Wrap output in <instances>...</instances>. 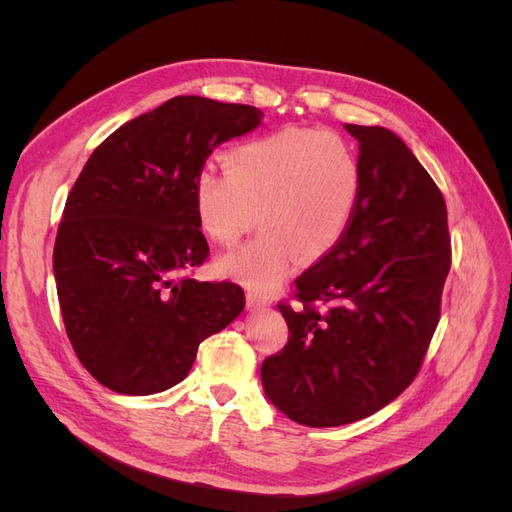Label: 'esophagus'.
Masks as SVG:
<instances>
[{"mask_svg":"<svg viewBox=\"0 0 512 512\" xmlns=\"http://www.w3.org/2000/svg\"><path fill=\"white\" fill-rule=\"evenodd\" d=\"M245 299H247V305H250V307H267L271 303L267 294H260L256 290H247Z\"/></svg>","mask_w":512,"mask_h":512,"instance_id":"obj_1","label":"esophagus"}]
</instances>
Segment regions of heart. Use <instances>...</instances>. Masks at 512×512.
<instances>
[{
  "label": "heart",
  "mask_w": 512,
  "mask_h": 512,
  "mask_svg": "<svg viewBox=\"0 0 512 512\" xmlns=\"http://www.w3.org/2000/svg\"><path fill=\"white\" fill-rule=\"evenodd\" d=\"M192 192L200 224L222 245H235L258 215L260 235L226 254L220 269L269 288L294 258L309 265L342 241L359 203L361 168L339 136L292 128L228 151L226 170L203 168Z\"/></svg>",
  "instance_id": "1"
}]
</instances>
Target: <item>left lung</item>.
<instances>
[{
    "instance_id": "1",
    "label": "left lung",
    "mask_w": 512,
    "mask_h": 512,
    "mask_svg": "<svg viewBox=\"0 0 512 512\" xmlns=\"http://www.w3.org/2000/svg\"><path fill=\"white\" fill-rule=\"evenodd\" d=\"M359 141L361 194L333 250L277 303L288 342L260 367L267 397L294 423L337 427L378 412L421 371L451 269L444 196L397 134Z\"/></svg>"
}]
</instances>
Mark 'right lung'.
<instances>
[{
	"label": "right lung",
	"mask_w": 512,
	"mask_h": 512,
	"mask_svg": "<svg viewBox=\"0 0 512 512\" xmlns=\"http://www.w3.org/2000/svg\"><path fill=\"white\" fill-rule=\"evenodd\" d=\"M262 117L177 96L104 138L74 181L53 250L57 297L74 354L106 389H170L241 314L239 284L188 275L209 256L192 190L213 149Z\"/></svg>",
	"instance_id": "obj_1"
}]
</instances>
